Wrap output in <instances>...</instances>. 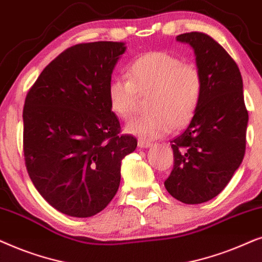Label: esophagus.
Wrapping results in <instances>:
<instances>
[{
  "mask_svg": "<svg viewBox=\"0 0 262 262\" xmlns=\"http://www.w3.org/2000/svg\"><path fill=\"white\" fill-rule=\"evenodd\" d=\"M138 146H139V147H140V148H148V147H151L152 144H151V142H148V141L139 140Z\"/></svg>",
  "mask_w": 262,
  "mask_h": 262,
  "instance_id": "34e87169",
  "label": "esophagus"
}]
</instances>
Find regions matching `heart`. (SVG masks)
<instances>
[{
    "mask_svg": "<svg viewBox=\"0 0 262 262\" xmlns=\"http://www.w3.org/2000/svg\"><path fill=\"white\" fill-rule=\"evenodd\" d=\"M128 78H115L107 86V100L113 113L127 120L135 113L139 95L149 93V113L125 124L128 134L155 140L189 123L196 113L202 93V79L196 67L182 63L164 51L140 56L128 68Z\"/></svg>",
    "mask_w": 262,
    "mask_h": 262,
    "instance_id": "b5f03b06",
    "label": "heart"
}]
</instances>
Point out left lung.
<instances>
[{
	"mask_svg": "<svg viewBox=\"0 0 262 262\" xmlns=\"http://www.w3.org/2000/svg\"><path fill=\"white\" fill-rule=\"evenodd\" d=\"M176 40L193 48L202 93L189 125L171 140L173 169L164 186L181 202L202 204L224 189L242 163L248 111L239 69L222 45L201 32Z\"/></svg>",
	"mask_w": 262,
	"mask_h": 262,
	"instance_id": "left-lung-1",
	"label": "left lung"
}]
</instances>
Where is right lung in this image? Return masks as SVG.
<instances>
[{
	"instance_id": "right-lung-1",
	"label": "right lung",
	"mask_w": 262,
	"mask_h": 262,
	"mask_svg": "<svg viewBox=\"0 0 262 262\" xmlns=\"http://www.w3.org/2000/svg\"><path fill=\"white\" fill-rule=\"evenodd\" d=\"M122 41L67 49L50 62L27 93L24 156L39 194L71 217H92L107 206L121 182V163L138 146L118 135L107 86L124 54Z\"/></svg>"
}]
</instances>
